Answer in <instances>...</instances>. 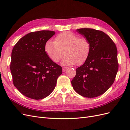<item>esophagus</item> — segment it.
Masks as SVG:
<instances>
[{"instance_id": "obj_1", "label": "esophagus", "mask_w": 130, "mask_h": 130, "mask_svg": "<svg viewBox=\"0 0 130 130\" xmlns=\"http://www.w3.org/2000/svg\"><path fill=\"white\" fill-rule=\"evenodd\" d=\"M67 69H68L67 67H63V68H62V71L64 72H65L66 70Z\"/></svg>"}]
</instances>
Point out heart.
<instances>
[{
    "label": "heart",
    "instance_id": "1",
    "mask_svg": "<svg viewBox=\"0 0 130 130\" xmlns=\"http://www.w3.org/2000/svg\"><path fill=\"white\" fill-rule=\"evenodd\" d=\"M91 45L89 41L71 32L58 35L55 41L49 40L45 43L44 50L47 55L54 62H58L63 56L62 64L65 66L80 65L87 60Z\"/></svg>",
    "mask_w": 130,
    "mask_h": 130
}]
</instances>
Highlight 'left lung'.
<instances>
[{
    "mask_svg": "<svg viewBox=\"0 0 130 130\" xmlns=\"http://www.w3.org/2000/svg\"><path fill=\"white\" fill-rule=\"evenodd\" d=\"M91 45L89 56L76 69L72 81L76 93L86 98H95L105 93L115 80L118 70L115 43L101 31L83 28L76 30Z\"/></svg>",
    "mask_w": 130,
    "mask_h": 130,
    "instance_id": "1",
    "label": "left lung"
}]
</instances>
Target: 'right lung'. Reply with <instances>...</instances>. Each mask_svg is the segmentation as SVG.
Masks as SVG:
<instances>
[{
	"instance_id": "add662e5",
	"label": "right lung",
	"mask_w": 130,
	"mask_h": 130,
	"mask_svg": "<svg viewBox=\"0 0 130 130\" xmlns=\"http://www.w3.org/2000/svg\"><path fill=\"white\" fill-rule=\"evenodd\" d=\"M55 34L49 30L27 34L14 46L10 70L13 83L23 95L35 100L44 99L52 93L62 67L49 57L46 42Z\"/></svg>"
}]
</instances>
